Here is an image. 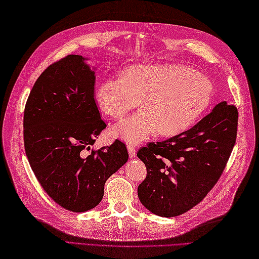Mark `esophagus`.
<instances>
[{
	"instance_id": "esophagus-1",
	"label": "esophagus",
	"mask_w": 259,
	"mask_h": 259,
	"mask_svg": "<svg viewBox=\"0 0 259 259\" xmlns=\"http://www.w3.org/2000/svg\"><path fill=\"white\" fill-rule=\"evenodd\" d=\"M126 149H128L130 158H134L136 156V148H135L134 145L128 144V145H126Z\"/></svg>"
}]
</instances>
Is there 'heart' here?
<instances>
[{
	"instance_id": "b5f03b06",
	"label": "heart",
	"mask_w": 259,
	"mask_h": 259,
	"mask_svg": "<svg viewBox=\"0 0 259 259\" xmlns=\"http://www.w3.org/2000/svg\"><path fill=\"white\" fill-rule=\"evenodd\" d=\"M101 111L120 119L139 104V112L113 128L119 138L139 142L157 131L174 136L195 122L212 98V87L205 76L176 64H138L122 76L101 81L96 89Z\"/></svg>"
}]
</instances>
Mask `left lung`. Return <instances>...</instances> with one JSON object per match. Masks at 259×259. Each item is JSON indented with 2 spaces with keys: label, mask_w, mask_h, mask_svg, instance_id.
<instances>
[{
  "label": "left lung",
  "mask_w": 259,
  "mask_h": 259,
  "mask_svg": "<svg viewBox=\"0 0 259 259\" xmlns=\"http://www.w3.org/2000/svg\"><path fill=\"white\" fill-rule=\"evenodd\" d=\"M237 125V108L223 101L189 130L140 148L137 156L147 168L138 187L142 205L161 217L179 216L198 205L226 167Z\"/></svg>",
  "instance_id": "1"
}]
</instances>
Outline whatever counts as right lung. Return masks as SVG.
<instances>
[{"mask_svg": "<svg viewBox=\"0 0 259 259\" xmlns=\"http://www.w3.org/2000/svg\"><path fill=\"white\" fill-rule=\"evenodd\" d=\"M85 60L69 54L49 65L32 88L23 118L25 153L37 181L73 212L99 205L106 181L129 157L120 140L90 150L107 124L95 100V71Z\"/></svg>", "mask_w": 259, "mask_h": 259, "instance_id": "add662e5", "label": "right lung"}]
</instances>
